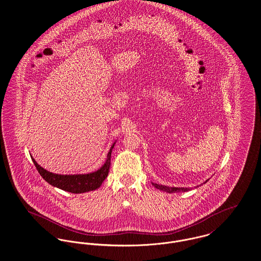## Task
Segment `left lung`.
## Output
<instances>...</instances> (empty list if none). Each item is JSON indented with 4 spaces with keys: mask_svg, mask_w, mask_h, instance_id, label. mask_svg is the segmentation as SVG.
Here are the masks:
<instances>
[{
    "mask_svg": "<svg viewBox=\"0 0 261 261\" xmlns=\"http://www.w3.org/2000/svg\"><path fill=\"white\" fill-rule=\"evenodd\" d=\"M208 180H206V181L204 182V184H205V183H207V182H208ZM152 185H153L156 189H159V190H161V191L163 192H167V193L187 192L190 191L192 189V188H184V187H181V188H180V187H168V186H165V185H159V184H156V183H152ZM197 187H199V186H197ZM197 187H195V188H197Z\"/></svg>",
    "mask_w": 261,
    "mask_h": 261,
    "instance_id": "obj_1",
    "label": "left lung"
}]
</instances>
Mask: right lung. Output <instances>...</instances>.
Wrapping results in <instances>:
<instances>
[{"label": "right lung", "instance_id": "right-lung-1", "mask_svg": "<svg viewBox=\"0 0 261 261\" xmlns=\"http://www.w3.org/2000/svg\"><path fill=\"white\" fill-rule=\"evenodd\" d=\"M115 144H116V141L112 144L107 154V159L104 164L102 165V167L91 173L71 174V175L53 173L42 168L35 161V158L33 156H32V160L35 163L38 173L40 174L41 177L51 186L59 188L63 191L73 193V194H81L85 192L94 191L102 185V183L104 182L105 179L109 174L110 165H111V154Z\"/></svg>", "mask_w": 261, "mask_h": 261}]
</instances>
